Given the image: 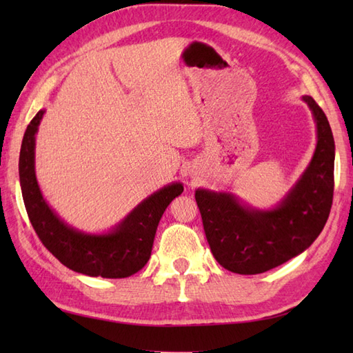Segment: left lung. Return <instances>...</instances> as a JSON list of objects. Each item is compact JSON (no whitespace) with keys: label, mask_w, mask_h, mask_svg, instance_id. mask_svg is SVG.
<instances>
[{"label":"left lung","mask_w":353,"mask_h":353,"mask_svg":"<svg viewBox=\"0 0 353 353\" xmlns=\"http://www.w3.org/2000/svg\"><path fill=\"white\" fill-rule=\"evenodd\" d=\"M302 100L316 123V152L277 206L256 209L232 192L196 191L211 252L232 273L258 274L283 264L308 249L327 221L334 196L335 142L325 112L312 97L303 95Z\"/></svg>","instance_id":"left-lung-1"}]
</instances>
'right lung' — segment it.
<instances>
[{
  "mask_svg": "<svg viewBox=\"0 0 353 353\" xmlns=\"http://www.w3.org/2000/svg\"><path fill=\"white\" fill-rule=\"evenodd\" d=\"M43 114V109L37 112L27 125L19 153L22 199L37 236L72 272L108 279H121L139 272L152 254L162 214L172 199L183 192V185L174 182L153 192L104 234H86L71 228L50 208L37 185L34 147Z\"/></svg>",
  "mask_w": 353,
  "mask_h": 353,
  "instance_id": "obj_1",
  "label": "right lung"
}]
</instances>
